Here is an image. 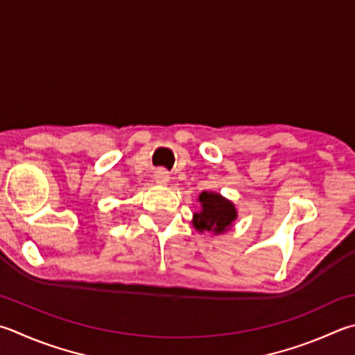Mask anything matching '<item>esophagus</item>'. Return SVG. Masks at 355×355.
Here are the masks:
<instances>
[{
    "label": "esophagus",
    "mask_w": 355,
    "mask_h": 355,
    "mask_svg": "<svg viewBox=\"0 0 355 355\" xmlns=\"http://www.w3.org/2000/svg\"><path fill=\"white\" fill-rule=\"evenodd\" d=\"M153 178H155V182L158 184H166V183H169V172L164 169H158L155 172V175H153Z\"/></svg>",
    "instance_id": "1"
}]
</instances>
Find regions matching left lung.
I'll list each match as a JSON object with an SVG mask.
<instances>
[{
	"label": "left lung",
	"mask_w": 355,
	"mask_h": 355,
	"mask_svg": "<svg viewBox=\"0 0 355 355\" xmlns=\"http://www.w3.org/2000/svg\"><path fill=\"white\" fill-rule=\"evenodd\" d=\"M202 211L194 214V227L198 231L223 233L236 218L234 205L214 192H202L198 197Z\"/></svg>",
	"instance_id": "left-lung-1"
}]
</instances>
